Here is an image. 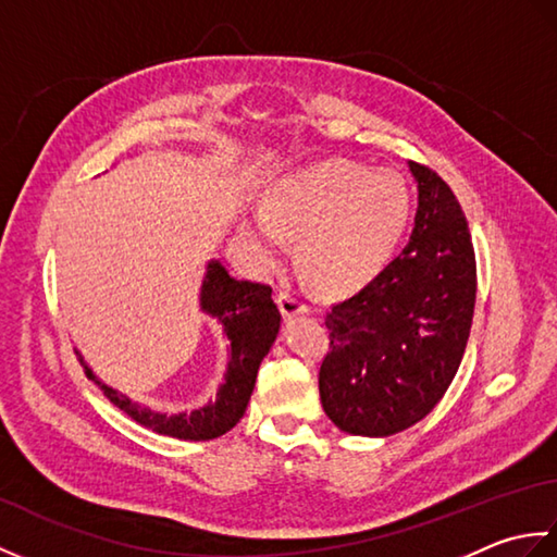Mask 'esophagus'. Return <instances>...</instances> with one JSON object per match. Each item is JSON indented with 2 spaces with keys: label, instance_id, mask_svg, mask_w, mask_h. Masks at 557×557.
<instances>
[{
  "label": "esophagus",
  "instance_id": "1",
  "mask_svg": "<svg viewBox=\"0 0 557 557\" xmlns=\"http://www.w3.org/2000/svg\"><path fill=\"white\" fill-rule=\"evenodd\" d=\"M277 304H280V311L285 313L287 318L301 315V313H311V306L306 304V301H304V297H301V294H297V292H289V289L280 292Z\"/></svg>",
  "mask_w": 557,
  "mask_h": 557
}]
</instances>
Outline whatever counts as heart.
<instances>
[{"instance_id": "heart-1", "label": "heart", "mask_w": 557, "mask_h": 557, "mask_svg": "<svg viewBox=\"0 0 557 557\" xmlns=\"http://www.w3.org/2000/svg\"><path fill=\"white\" fill-rule=\"evenodd\" d=\"M413 196L395 170L327 160L294 172L263 194V210L239 220L242 239L260 260L299 236V263L325 292H351L381 272L405 239Z\"/></svg>"}]
</instances>
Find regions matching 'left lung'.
I'll return each instance as SVG.
<instances>
[{
    "instance_id": "obj_1",
    "label": "left lung",
    "mask_w": 557,
    "mask_h": 557,
    "mask_svg": "<svg viewBox=\"0 0 557 557\" xmlns=\"http://www.w3.org/2000/svg\"><path fill=\"white\" fill-rule=\"evenodd\" d=\"M419 188L411 239L393 263L325 315L321 401L339 431L387 437L419 423L453 383L476 301V258L459 200L409 162Z\"/></svg>"
}]
</instances>
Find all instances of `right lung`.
Instances as JSON below:
<instances>
[{
    "label": "right lung",
    "mask_w": 557,
    "mask_h": 557,
    "mask_svg": "<svg viewBox=\"0 0 557 557\" xmlns=\"http://www.w3.org/2000/svg\"><path fill=\"white\" fill-rule=\"evenodd\" d=\"M198 304L200 311L215 318L224 337L230 339L227 369L218 385V395L208 399L203 407L168 413L140 405L116 387L102 383L86 357L76 349L83 371L114 407H120L126 417L146 425L152 433L180 437V441H212L242 421L256 387L258 366L275 345L282 321L268 285L232 277L218 258L208 260Z\"/></svg>",
    "instance_id": "add662e5"
}]
</instances>
